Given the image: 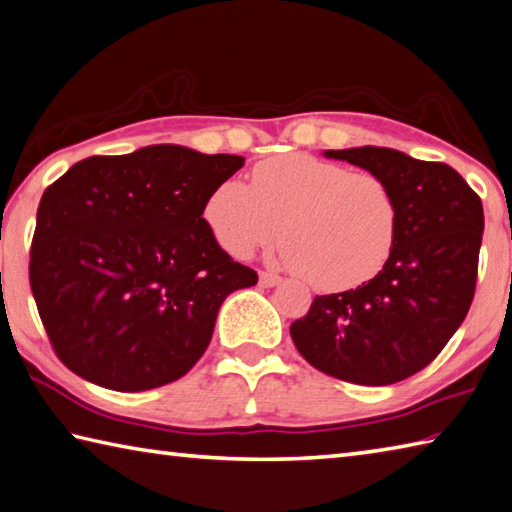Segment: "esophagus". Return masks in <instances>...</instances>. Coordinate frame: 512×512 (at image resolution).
<instances>
[{
  "label": "esophagus",
  "mask_w": 512,
  "mask_h": 512,
  "mask_svg": "<svg viewBox=\"0 0 512 512\" xmlns=\"http://www.w3.org/2000/svg\"><path fill=\"white\" fill-rule=\"evenodd\" d=\"M282 282V277L280 275H275V273H268V271H262L259 273V284H262L264 288H271V286H277Z\"/></svg>",
  "instance_id": "34e87169"
}]
</instances>
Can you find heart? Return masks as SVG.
Here are the masks:
<instances>
[{
  "label": "heart",
  "mask_w": 512,
  "mask_h": 512,
  "mask_svg": "<svg viewBox=\"0 0 512 512\" xmlns=\"http://www.w3.org/2000/svg\"><path fill=\"white\" fill-rule=\"evenodd\" d=\"M219 246L250 257L277 237V259L318 291L367 284L389 264L401 206L383 176L311 154H282L257 163L250 183H219L203 206Z\"/></svg>",
  "instance_id": "heart-1"
}]
</instances>
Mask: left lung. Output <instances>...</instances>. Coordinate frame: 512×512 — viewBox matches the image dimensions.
Returning <instances> with one entry per match:
<instances>
[{
  "mask_svg": "<svg viewBox=\"0 0 512 512\" xmlns=\"http://www.w3.org/2000/svg\"><path fill=\"white\" fill-rule=\"evenodd\" d=\"M327 156L383 176L401 206V230L383 273L315 297L291 324V338L322 374L392 385L430 365L466 320L479 271L481 199L445 163L369 145Z\"/></svg>",
  "mask_w": 512,
  "mask_h": 512,
  "instance_id": "obj_1",
  "label": "left lung"
}]
</instances>
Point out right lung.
Listing matches in <instances>:
<instances>
[{"label": "right lung", "instance_id": "obj_1", "mask_svg": "<svg viewBox=\"0 0 512 512\" xmlns=\"http://www.w3.org/2000/svg\"><path fill=\"white\" fill-rule=\"evenodd\" d=\"M241 165L235 154L152 145L89 156L44 190L29 280L64 367L145 392L197 365L221 302L257 284L203 219L210 192Z\"/></svg>", "mask_w": 512, "mask_h": 512}]
</instances>
